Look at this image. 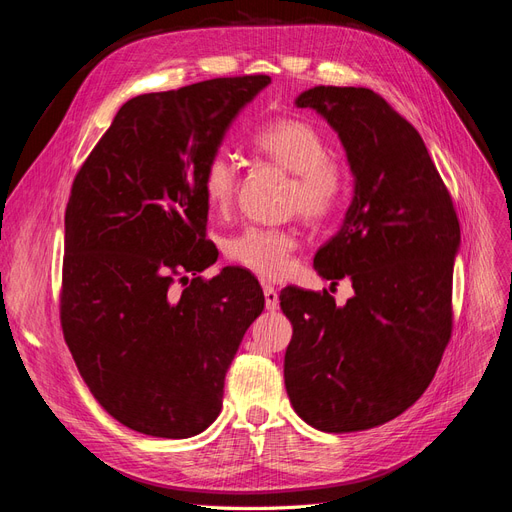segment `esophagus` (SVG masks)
I'll return each mask as SVG.
<instances>
[{
  "label": "esophagus",
  "instance_id": "obj_1",
  "mask_svg": "<svg viewBox=\"0 0 512 512\" xmlns=\"http://www.w3.org/2000/svg\"><path fill=\"white\" fill-rule=\"evenodd\" d=\"M262 290H265V305H267V309H269V312H275V309L280 307V297H277V290L271 284H267Z\"/></svg>",
  "mask_w": 512,
  "mask_h": 512
}]
</instances>
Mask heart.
<instances>
[{"label":"heart","instance_id":"1","mask_svg":"<svg viewBox=\"0 0 512 512\" xmlns=\"http://www.w3.org/2000/svg\"><path fill=\"white\" fill-rule=\"evenodd\" d=\"M252 147L260 158H267L294 175L288 190V207L299 211L307 222L327 220L342 205L348 188L346 170L329 158L327 138L312 123L290 117L275 119L254 134ZM200 188L215 213H226L235 203L237 168L224 151L213 153L205 162ZM297 247L299 241L290 230L247 226L226 243V256L258 277L277 280L290 269Z\"/></svg>","mask_w":512,"mask_h":512}]
</instances>
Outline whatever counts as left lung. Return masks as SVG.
<instances>
[{
	"label": "left lung",
	"mask_w": 512,
	"mask_h": 512,
	"mask_svg": "<svg viewBox=\"0 0 512 512\" xmlns=\"http://www.w3.org/2000/svg\"><path fill=\"white\" fill-rule=\"evenodd\" d=\"M297 106L329 121L354 175L344 224L314 258L333 286L350 277L354 297L337 307L327 290H282L284 382L307 425L363 431L408 410L436 376L453 331L459 220L421 134L376 91L318 85Z\"/></svg>",
	"instance_id": "8db88e82"
}]
</instances>
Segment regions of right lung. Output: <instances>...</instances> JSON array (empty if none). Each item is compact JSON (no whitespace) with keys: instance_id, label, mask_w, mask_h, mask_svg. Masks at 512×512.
Segmentation results:
<instances>
[{"instance_id":"1","label":"right lung","mask_w":512,"mask_h":512,"mask_svg":"<svg viewBox=\"0 0 512 512\" xmlns=\"http://www.w3.org/2000/svg\"><path fill=\"white\" fill-rule=\"evenodd\" d=\"M269 83L250 74L136 96L74 177L61 329L98 404L145 436L190 438L218 418L226 371L265 309L243 269L188 273L218 260L203 166Z\"/></svg>"}]
</instances>
